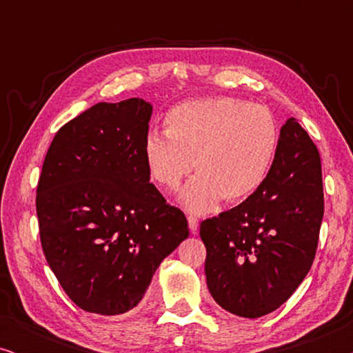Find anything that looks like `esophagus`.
<instances>
[{
	"mask_svg": "<svg viewBox=\"0 0 353 353\" xmlns=\"http://www.w3.org/2000/svg\"><path fill=\"white\" fill-rule=\"evenodd\" d=\"M188 226H190L191 233H196L197 228H199V220L196 219V216H188Z\"/></svg>",
	"mask_w": 353,
	"mask_h": 353,
	"instance_id": "obj_1",
	"label": "esophagus"
}]
</instances>
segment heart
<instances>
[{
    "mask_svg": "<svg viewBox=\"0 0 353 353\" xmlns=\"http://www.w3.org/2000/svg\"><path fill=\"white\" fill-rule=\"evenodd\" d=\"M163 125L165 134L144 138V165L165 191H176L196 167L199 173L180 194L191 214L212 212L223 199H248L276 157L279 128L263 105L225 96L194 99L168 110Z\"/></svg>",
    "mask_w": 353,
    "mask_h": 353,
    "instance_id": "obj_1",
    "label": "heart"
}]
</instances>
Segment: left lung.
<instances>
[{"label":"left lung","mask_w":353,"mask_h":353,"mask_svg":"<svg viewBox=\"0 0 353 353\" xmlns=\"http://www.w3.org/2000/svg\"><path fill=\"white\" fill-rule=\"evenodd\" d=\"M325 212L321 159L289 119L267 180L231 210L201 223L207 288L233 315L259 318L281 307L310 272Z\"/></svg>","instance_id":"left-lung-1"}]
</instances>
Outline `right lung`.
I'll return each mask as SVG.
<instances>
[{
  "mask_svg": "<svg viewBox=\"0 0 353 353\" xmlns=\"http://www.w3.org/2000/svg\"><path fill=\"white\" fill-rule=\"evenodd\" d=\"M151 114L141 98L94 104L56 133L43 162L41 248L85 312L137 307L162 260L190 236L185 214L149 183L143 143Z\"/></svg>",
  "mask_w": 353,
  "mask_h": 353,
  "instance_id": "right-lung-1",
  "label": "right lung"
}]
</instances>
